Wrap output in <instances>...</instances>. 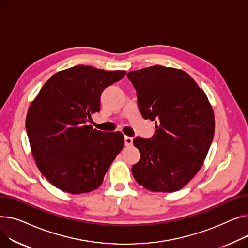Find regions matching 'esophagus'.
<instances>
[{
  "label": "esophagus",
  "mask_w": 248,
  "mask_h": 248,
  "mask_svg": "<svg viewBox=\"0 0 248 248\" xmlns=\"http://www.w3.org/2000/svg\"><path fill=\"white\" fill-rule=\"evenodd\" d=\"M133 140H134L133 138L124 137V144H125V146H131V145H133Z\"/></svg>",
  "instance_id": "1"
}]
</instances>
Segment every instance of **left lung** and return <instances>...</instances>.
<instances>
[{
    "label": "left lung",
    "instance_id": "left-lung-1",
    "mask_svg": "<svg viewBox=\"0 0 248 248\" xmlns=\"http://www.w3.org/2000/svg\"><path fill=\"white\" fill-rule=\"evenodd\" d=\"M142 117L155 122L151 139L136 138L140 160L133 175L145 189L173 192L186 186L202 167L216 120L212 107L186 72L153 65L129 72Z\"/></svg>",
    "mask_w": 248,
    "mask_h": 248
}]
</instances>
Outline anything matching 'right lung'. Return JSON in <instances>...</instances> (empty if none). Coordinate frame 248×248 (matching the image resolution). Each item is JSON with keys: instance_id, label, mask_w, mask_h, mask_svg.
Listing matches in <instances>:
<instances>
[{"instance_id": "right-lung-1", "label": "right lung", "mask_w": 248, "mask_h": 248, "mask_svg": "<svg viewBox=\"0 0 248 248\" xmlns=\"http://www.w3.org/2000/svg\"><path fill=\"white\" fill-rule=\"evenodd\" d=\"M125 71H104L79 64L56 73L30 105L26 128L42 174L72 194L100 186L124 144L120 131L106 133L88 124L100 111L103 91Z\"/></svg>"}]
</instances>
